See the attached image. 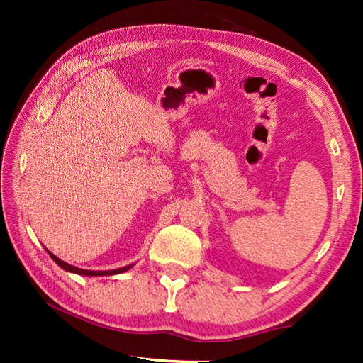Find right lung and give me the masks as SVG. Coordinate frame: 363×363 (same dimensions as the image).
<instances>
[{
  "label": "right lung",
  "mask_w": 363,
  "mask_h": 363,
  "mask_svg": "<svg viewBox=\"0 0 363 363\" xmlns=\"http://www.w3.org/2000/svg\"><path fill=\"white\" fill-rule=\"evenodd\" d=\"M46 252H48L50 257H51L54 262H56V264H57L60 268H64L65 272L74 273V274H81V276H113V274L125 273V272H128V269H130V268L134 267V264H130V265L121 267V268H117V269H107V272H94V269H82V268H78V267H73V265H70V264H67V262L60 260L57 256H54V254L50 252L48 250H46Z\"/></svg>",
  "instance_id": "right-lung-1"
}]
</instances>
